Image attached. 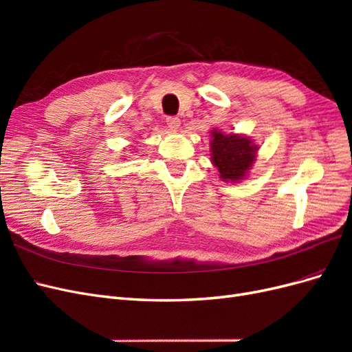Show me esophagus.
Listing matches in <instances>:
<instances>
[{"label":"esophagus","mask_w":352,"mask_h":352,"mask_svg":"<svg viewBox=\"0 0 352 352\" xmlns=\"http://www.w3.org/2000/svg\"><path fill=\"white\" fill-rule=\"evenodd\" d=\"M167 126L170 127V131L173 132H177L179 127H180V119H177V117H167Z\"/></svg>","instance_id":"esophagus-1"}]
</instances>
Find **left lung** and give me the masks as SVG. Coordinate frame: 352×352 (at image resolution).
<instances>
[{"mask_svg":"<svg viewBox=\"0 0 352 352\" xmlns=\"http://www.w3.org/2000/svg\"><path fill=\"white\" fill-rule=\"evenodd\" d=\"M211 162L225 182H238L247 176L257 155L258 146L248 136L211 131Z\"/></svg>","mask_w":352,"mask_h":352,"instance_id":"1","label":"left lung"}]
</instances>
